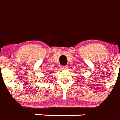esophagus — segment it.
Here are the masks:
<instances>
[{
  "mask_svg": "<svg viewBox=\"0 0 120 120\" xmlns=\"http://www.w3.org/2000/svg\"><path fill=\"white\" fill-rule=\"evenodd\" d=\"M62 68H63V69L65 70V69H67V68H68V67L67 66H62Z\"/></svg>",
  "mask_w": 120,
  "mask_h": 120,
  "instance_id": "34e87169",
  "label": "esophagus"
}]
</instances>
